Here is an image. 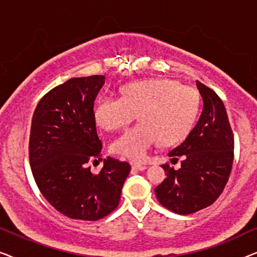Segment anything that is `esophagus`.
Masks as SVG:
<instances>
[{
	"instance_id": "esophagus-1",
	"label": "esophagus",
	"mask_w": 257,
	"mask_h": 257,
	"mask_svg": "<svg viewBox=\"0 0 257 257\" xmlns=\"http://www.w3.org/2000/svg\"><path fill=\"white\" fill-rule=\"evenodd\" d=\"M131 166H132L133 170H136V171H144V170H146V168H147L146 165H143L140 163H131Z\"/></svg>"
}]
</instances>
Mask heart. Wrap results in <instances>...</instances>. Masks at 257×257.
Segmentation results:
<instances>
[{
	"instance_id": "heart-1",
	"label": "heart",
	"mask_w": 257,
	"mask_h": 257,
	"mask_svg": "<svg viewBox=\"0 0 257 257\" xmlns=\"http://www.w3.org/2000/svg\"><path fill=\"white\" fill-rule=\"evenodd\" d=\"M121 97H101L94 120L106 131L127 128L139 115L140 124L112 145L113 153L133 161L146 160L153 147L171 146L191 131L200 107L194 87L165 78L144 79L121 87Z\"/></svg>"
}]
</instances>
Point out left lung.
Returning <instances> with one entry per match:
<instances>
[{
	"instance_id": "obj_1",
	"label": "left lung",
	"mask_w": 257,
	"mask_h": 257,
	"mask_svg": "<svg viewBox=\"0 0 257 257\" xmlns=\"http://www.w3.org/2000/svg\"><path fill=\"white\" fill-rule=\"evenodd\" d=\"M202 97L200 119L187 138L168 153L174 170L163 165L167 178L157 186L158 201L177 214H192L212 205L223 192L234 159V136L224 105L208 86L196 80Z\"/></svg>"
}]
</instances>
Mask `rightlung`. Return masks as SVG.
Masks as SVG:
<instances>
[{"label":"right lung","instance_id":"obj_1","mask_svg":"<svg viewBox=\"0 0 257 257\" xmlns=\"http://www.w3.org/2000/svg\"><path fill=\"white\" fill-rule=\"evenodd\" d=\"M104 76L66 80L44 94L31 120L29 161L42 195L63 215L97 221L113 212L131 171L126 161L104 159L98 174L90 163L101 160L93 104Z\"/></svg>","mask_w":257,"mask_h":257}]
</instances>
